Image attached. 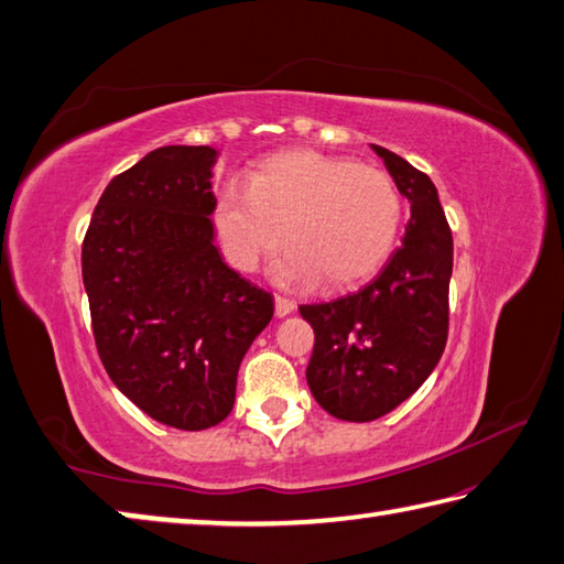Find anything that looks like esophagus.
Returning a JSON list of instances; mask_svg holds the SVG:
<instances>
[{"label": "esophagus", "instance_id": "34e87169", "mask_svg": "<svg viewBox=\"0 0 564 564\" xmlns=\"http://www.w3.org/2000/svg\"><path fill=\"white\" fill-rule=\"evenodd\" d=\"M295 311V303L291 301V297H285V295H275V315L279 317H285V315H291Z\"/></svg>", "mask_w": 564, "mask_h": 564}]
</instances>
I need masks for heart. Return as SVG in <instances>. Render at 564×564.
I'll use <instances>...</instances> for the list:
<instances>
[{
  "mask_svg": "<svg viewBox=\"0 0 564 564\" xmlns=\"http://www.w3.org/2000/svg\"><path fill=\"white\" fill-rule=\"evenodd\" d=\"M227 259L257 271L283 245L275 273L283 283L319 279L339 289L367 279L401 231L403 200L389 173L373 165L291 151L269 159L249 185L227 183L215 205Z\"/></svg>",
  "mask_w": 564,
  "mask_h": 564,
  "instance_id": "obj_1",
  "label": "heart"
}]
</instances>
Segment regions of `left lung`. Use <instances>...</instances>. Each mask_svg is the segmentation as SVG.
Listing matches in <instances>:
<instances>
[{
    "mask_svg": "<svg viewBox=\"0 0 564 564\" xmlns=\"http://www.w3.org/2000/svg\"><path fill=\"white\" fill-rule=\"evenodd\" d=\"M373 151L411 200L401 247L359 291L301 305L315 329L307 386L329 415L351 423L377 421L421 389L449 329L452 231L437 187L393 151Z\"/></svg>",
    "mask_w": 564,
    "mask_h": 564,
    "instance_id": "left-lung-1",
    "label": "left lung"
}]
</instances>
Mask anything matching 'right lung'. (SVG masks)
I'll return each mask as SVG.
<instances>
[{
	"mask_svg": "<svg viewBox=\"0 0 564 564\" xmlns=\"http://www.w3.org/2000/svg\"><path fill=\"white\" fill-rule=\"evenodd\" d=\"M209 147H161L105 187L83 239V283L109 379L153 421L223 423L273 295L215 247Z\"/></svg>",
	"mask_w": 564,
	"mask_h": 564,
	"instance_id": "right-lung-1",
	"label": "right lung"
}]
</instances>
